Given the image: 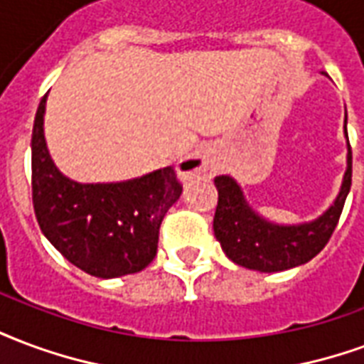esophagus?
Wrapping results in <instances>:
<instances>
[{
	"mask_svg": "<svg viewBox=\"0 0 364 364\" xmlns=\"http://www.w3.org/2000/svg\"><path fill=\"white\" fill-rule=\"evenodd\" d=\"M212 169V150L206 144L198 146L195 152H191L185 160L179 161V175L181 177H195V175L206 173Z\"/></svg>",
	"mask_w": 364,
	"mask_h": 364,
	"instance_id": "esophagus-1",
	"label": "esophagus"
}]
</instances>
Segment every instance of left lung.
<instances>
[{"instance_id":"left-lung-1","label":"left lung","mask_w":364,"mask_h":364,"mask_svg":"<svg viewBox=\"0 0 364 364\" xmlns=\"http://www.w3.org/2000/svg\"><path fill=\"white\" fill-rule=\"evenodd\" d=\"M214 183L218 189L214 235L225 257L255 272L289 270L316 257L332 237L351 189V148L347 141V168L340 193L320 216L309 222L278 223L266 220L250 206L241 185L231 175H218Z\"/></svg>"}]
</instances>
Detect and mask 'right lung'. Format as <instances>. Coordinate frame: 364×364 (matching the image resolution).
Here are the masks:
<instances>
[{
  "instance_id": "1",
  "label": "right lung",
  "mask_w": 364,
  "mask_h": 364,
  "mask_svg": "<svg viewBox=\"0 0 364 364\" xmlns=\"http://www.w3.org/2000/svg\"><path fill=\"white\" fill-rule=\"evenodd\" d=\"M46 94L32 129V203L46 239L80 270L112 279L156 257L161 220L183 193L171 166L125 181L79 183L61 173L44 134Z\"/></svg>"
}]
</instances>
